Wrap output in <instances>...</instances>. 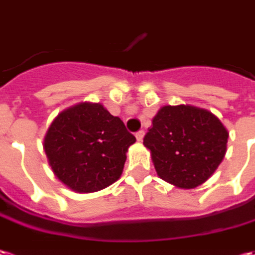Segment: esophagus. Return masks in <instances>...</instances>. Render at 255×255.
Listing matches in <instances>:
<instances>
[{"label": "esophagus", "mask_w": 255, "mask_h": 255, "mask_svg": "<svg viewBox=\"0 0 255 255\" xmlns=\"http://www.w3.org/2000/svg\"><path fill=\"white\" fill-rule=\"evenodd\" d=\"M143 135H145V131H138V132H136V134H135V136H136V139H138V141L139 142H142V139H143Z\"/></svg>", "instance_id": "obj_1"}]
</instances>
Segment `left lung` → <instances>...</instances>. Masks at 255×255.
<instances>
[{"label": "left lung", "instance_id": "1", "mask_svg": "<svg viewBox=\"0 0 255 255\" xmlns=\"http://www.w3.org/2000/svg\"><path fill=\"white\" fill-rule=\"evenodd\" d=\"M229 132L214 113L190 105L163 106L143 138L157 176L177 188L205 183L222 163Z\"/></svg>", "mask_w": 255, "mask_h": 255}]
</instances>
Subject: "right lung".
I'll return each instance as SVG.
<instances>
[{
  "label": "right lung",
  "instance_id": "1",
  "mask_svg": "<svg viewBox=\"0 0 255 255\" xmlns=\"http://www.w3.org/2000/svg\"><path fill=\"white\" fill-rule=\"evenodd\" d=\"M135 141L105 106L82 102L53 120L43 149L62 184L75 193H96L120 178L127 150Z\"/></svg>",
  "mask_w": 255,
  "mask_h": 255
}]
</instances>
